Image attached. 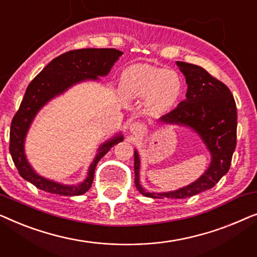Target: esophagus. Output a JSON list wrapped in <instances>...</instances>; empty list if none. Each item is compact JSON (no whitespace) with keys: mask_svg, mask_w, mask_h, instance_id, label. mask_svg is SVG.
I'll use <instances>...</instances> for the list:
<instances>
[{"mask_svg":"<svg viewBox=\"0 0 257 257\" xmlns=\"http://www.w3.org/2000/svg\"><path fill=\"white\" fill-rule=\"evenodd\" d=\"M130 128H131V132L136 133V135H139V133L144 132V126L140 124V122H133Z\"/></svg>","mask_w":257,"mask_h":257,"instance_id":"esophagus-1","label":"esophagus"}]
</instances>
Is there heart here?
<instances>
[{
    "label": "heart",
    "instance_id": "b5f03b06",
    "mask_svg": "<svg viewBox=\"0 0 257 257\" xmlns=\"http://www.w3.org/2000/svg\"><path fill=\"white\" fill-rule=\"evenodd\" d=\"M120 86L130 96H147L150 105L165 110L177 103L184 83L181 77L171 70L150 64H133L122 72Z\"/></svg>",
    "mask_w": 257,
    "mask_h": 257
}]
</instances>
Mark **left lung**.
Listing matches in <instances>:
<instances>
[{"label":"left lung","instance_id":"8db88e82","mask_svg":"<svg viewBox=\"0 0 257 257\" xmlns=\"http://www.w3.org/2000/svg\"><path fill=\"white\" fill-rule=\"evenodd\" d=\"M177 64L188 85L186 99L164 114L161 120L194 128L212 153V164L192 185L170 193H149L139 184L140 163L138 153L135 152L136 187L143 195L153 199H186L214 187L229 171L236 147V104L228 86L201 66L185 62Z\"/></svg>","mask_w":257,"mask_h":257}]
</instances>
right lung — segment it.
I'll return each instance as SVG.
<instances>
[{
    "label": "right lung",
    "instance_id": "obj_1",
    "mask_svg": "<svg viewBox=\"0 0 257 257\" xmlns=\"http://www.w3.org/2000/svg\"><path fill=\"white\" fill-rule=\"evenodd\" d=\"M122 52L115 49H79L70 50L52 59L28 85L20 108L14 115L10 126L9 151L13 161L23 179L42 191L59 195H82L92 185L94 170L101 158L112 146L121 142L122 137H115L99 149L96 159L91 164L86 180L79 186H63L40 177L27 163L23 143L27 131L37 111L52 97L62 93L73 84L84 79H97L105 76Z\"/></svg>",
    "mask_w": 257,
    "mask_h": 257
}]
</instances>
